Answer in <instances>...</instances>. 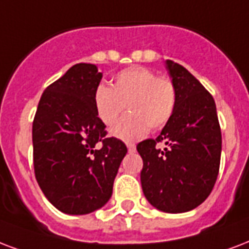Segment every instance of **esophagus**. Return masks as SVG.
<instances>
[{
  "label": "esophagus",
  "instance_id": "34e87169",
  "mask_svg": "<svg viewBox=\"0 0 249 249\" xmlns=\"http://www.w3.org/2000/svg\"><path fill=\"white\" fill-rule=\"evenodd\" d=\"M126 147H128V150L130 151V153H133V151H136V145L134 143H126Z\"/></svg>",
  "mask_w": 249,
  "mask_h": 249
}]
</instances>
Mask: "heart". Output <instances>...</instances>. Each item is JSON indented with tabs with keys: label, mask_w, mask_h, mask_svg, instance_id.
<instances>
[{
	"label": "heart",
	"mask_w": 249,
	"mask_h": 249,
	"mask_svg": "<svg viewBox=\"0 0 249 249\" xmlns=\"http://www.w3.org/2000/svg\"><path fill=\"white\" fill-rule=\"evenodd\" d=\"M178 104V89L166 75H157L145 66L121 70L112 87L99 85L94 91V107L100 121L111 126L128 107L129 115L121 119L111 133L132 141L145 136L149 128L160 129L174 116Z\"/></svg>",
	"instance_id": "obj_1"
}]
</instances>
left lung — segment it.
Wrapping results in <instances>:
<instances>
[{
    "instance_id": "left-lung-1",
    "label": "left lung",
    "mask_w": 249,
    "mask_h": 249,
    "mask_svg": "<svg viewBox=\"0 0 249 249\" xmlns=\"http://www.w3.org/2000/svg\"><path fill=\"white\" fill-rule=\"evenodd\" d=\"M178 89L174 116L158 137L137 145L143 160L141 184L154 208L184 213L209 197L219 172L221 126L213 96L184 66L167 60ZM163 142L164 149L158 147Z\"/></svg>"
}]
</instances>
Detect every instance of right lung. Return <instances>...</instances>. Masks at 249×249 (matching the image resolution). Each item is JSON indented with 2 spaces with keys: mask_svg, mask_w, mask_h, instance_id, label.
<instances>
[{
  "mask_svg": "<svg viewBox=\"0 0 249 249\" xmlns=\"http://www.w3.org/2000/svg\"><path fill=\"white\" fill-rule=\"evenodd\" d=\"M103 74L75 64L41 95L32 123L34 170L48 201L66 214H89L112 196L126 146L107 137L94 107Z\"/></svg>",
  "mask_w": 249,
  "mask_h": 249,
  "instance_id": "add662e5",
  "label": "right lung"
}]
</instances>
